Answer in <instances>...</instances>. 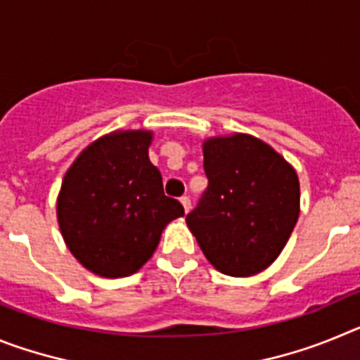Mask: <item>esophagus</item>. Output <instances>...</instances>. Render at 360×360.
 <instances>
[{"instance_id": "1", "label": "esophagus", "mask_w": 360, "mask_h": 360, "mask_svg": "<svg viewBox=\"0 0 360 360\" xmlns=\"http://www.w3.org/2000/svg\"><path fill=\"white\" fill-rule=\"evenodd\" d=\"M180 202H182V205H184V211L189 212L191 211V200H189V196H182V198H180Z\"/></svg>"}]
</instances>
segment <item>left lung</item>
Instances as JSON below:
<instances>
[{
  "label": "left lung",
  "mask_w": 360,
  "mask_h": 360,
  "mask_svg": "<svg viewBox=\"0 0 360 360\" xmlns=\"http://www.w3.org/2000/svg\"><path fill=\"white\" fill-rule=\"evenodd\" d=\"M202 148L209 186L187 227L216 270L249 278L278 259L297 224V173L247 133L211 136Z\"/></svg>",
  "instance_id": "1"
}]
</instances>
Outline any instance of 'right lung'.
Segmentation results:
<instances>
[{
  "label": "right lung",
  "mask_w": 360,
  "mask_h": 360,
  "mask_svg": "<svg viewBox=\"0 0 360 360\" xmlns=\"http://www.w3.org/2000/svg\"><path fill=\"white\" fill-rule=\"evenodd\" d=\"M153 131L119 129L86 146L63 178L57 221L73 257L101 278L135 274L158 247L162 231L184 216L164 195L148 149Z\"/></svg>",
  "instance_id": "obj_1"
}]
</instances>
